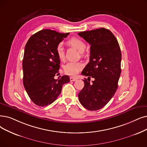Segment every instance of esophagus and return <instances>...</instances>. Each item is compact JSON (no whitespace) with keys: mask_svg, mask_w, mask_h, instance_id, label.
I'll list each match as a JSON object with an SVG mask.
<instances>
[{"mask_svg":"<svg viewBox=\"0 0 147 147\" xmlns=\"http://www.w3.org/2000/svg\"><path fill=\"white\" fill-rule=\"evenodd\" d=\"M77 78L76 77H70V80L71 81H76L77 80Z\"/></svg>","mask_w":147,"mask_h":147,"instance_id":"34e87169","label":"esophagus"}]
</instances>
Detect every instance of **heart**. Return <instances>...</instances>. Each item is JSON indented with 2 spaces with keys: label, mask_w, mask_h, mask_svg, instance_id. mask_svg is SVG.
<instances>
[{
  "label": "heart",
  "mask_w": 147,
  "mask_h": 147,
  "mask_svg": "<svg viewBox=\"0 0 147 147\" xmlns=\"http://www.w3.org/2000/svg\"><path fill=\"white\" fill-rule=\"evenodd\" d=\"M66 45L72 47L79 51L82 56H84V51L86 48V45L83 40L81 38L73 37L66 41ZM56 53L58 58L61 61L65 59V54L64 49L61 45H59L56 49ZM83 64L81 62H69L64 67L65 72L70 75H75L83 69Z\"/></svg>",
  "instance_id": "heart-1"
}]
</instances>
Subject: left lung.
<instances>
[{
  "mask_svg": "<svg viewBox=\"0 0 147 147\" xmlns=\"http://www.w3.org/2000/svg\"><path fill=\"white\" fill-rule=\"evenodd\" d=\"M78 35L90 45V61L81 74L84 86L78 93L80 103L89 110H98L112 98L118 89L121 72V52L116 38L110 30L101 28L80 32ZM94 78L92 83L89 80Z\"/></svg>",
  "mask_w": 147,
  "mask_h": 147,
  "instance_id": "obj_1",
  "label": "left lung"
}]
</instances>
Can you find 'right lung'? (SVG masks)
Wrapping results in <instances>:
<instances>
[{
    "mask_svg": "<svg viewBox=\"0 0 147 147\" xmlns=\"http://www.w3.org/2000/svg\"><path fill=\"white\" fill-rule=\"evenodd\" d=\"M69 34L43 29L32 35L26 43L22 66L23 85L29 97L38 106L55 101L63 85L70 81L68 75L54 78L60 66L57 47Z\"/></svg>",
    "mask_w": 147,
    "mask_h": 147,
    "instance_id": "add662e5",
    "label": "right lung"
}]
</instances>
